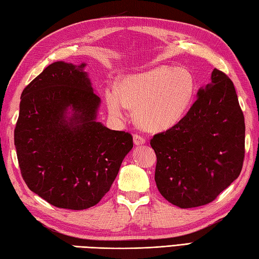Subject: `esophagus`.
<instances>
[{
  "label": "esophagus",
  "instance_id": "1",
  "mask_svg": "<svg viewBox=\"0 0 259 259\" xmlns=\"http://www.w3.org/2000/svg\"><path fill=\"white\" fill-rule=\"evenodd\" d=\"M134 142H135V145H144L146 142V139L142 136H140L138 134H135L134 135Z\"/></svg>",
  "mask_w": 259,
  "mask_h": 259
}]
</instances>
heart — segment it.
Returning a JSON list of instances; mask_svg holds the SVG:
<instances>
[{"label": "heart", "mask_w": 259, "mask_h": 259, "mask_svg": "<svg viewBox=\"0 0 259 259\" xmlns=\"http://www.w3.org/2000/svg\"><path fill=\"white\" fill-rule=\"evenodd\" d=\"M194 96V79L185 69L161 65L131 74L119 82L118 90L109 89V112L123 118L125 108L135 110V119L146 130L171 128L184 117Z\"/></svg>", "instance_id": "b5f03b06"}]
</instances>
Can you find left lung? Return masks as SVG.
<instances>
[{
	"instance_id": "obj_1",
	"label": "left lung",
	"mask_w": 259,
	"mask_h": 259,
	"mask_svg": "<svg viewBox=\"0 0 259 259\" xmlns=\"http://www.w3.org/2000/svg\"><path fill=\"white\" fill-rule=\"evenodd\" d=\"M183 119L152 137L155 180L180 208L207 205L238 177L245 158V119L233 81L214 68Z\"/></svg>"
}]
</instances>
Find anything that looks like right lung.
Segmentation results:
<instances>
[{
    "mask_svg": "<svg viewBox=\"0 0 259 259\" xmlns=\"http://www.w3.org/2000/svg\"><path fill=\"white\" fill-rule=\"evenodd\" d=\"M81 64L54 62L21 95L14 145L26 186L58 208L82 210L102 199L134 147L133 136L96 121L100 103ZM75 111L69 120L65 110Z\"/></svg>",
    "mask_w": 259,
    "mask_h": 259,
    "instance_id": "add662e5",
    "label": "right lung"
}]
</instances>
